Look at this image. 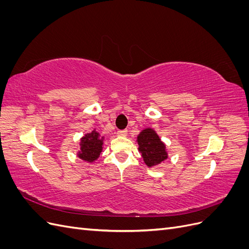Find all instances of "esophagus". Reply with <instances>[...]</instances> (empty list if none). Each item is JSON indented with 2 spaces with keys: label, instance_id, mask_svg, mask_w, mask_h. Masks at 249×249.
<instances>
[{
  "label": "esophagus",
  "instance_id": "34e87169",
  "mask_svg": "<svg viewBox=\"0 0 249 249\" xmlns=\"http://www.w3.org/2000/svg\"><path fill=\"white\" fill-rule=\"evenodd\" d=\"M117 136H120V137H125L127 135V131L126 130H119L117 131Z\"/></svg>",
  "mask_w": 249,
  "mask_h": 249
}]
</instances>
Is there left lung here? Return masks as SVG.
<instances>
[{"instance_id":"1","label":"left lung","mask_w":249,"mask_h":249,"mask_svg":"<svg viewBox=\"0 0 249 249\" xmlns=\"http://www.w3.org/2000/svg\"><path fill=\"white\" fill-rule=\"evenodd\" d=\"M139 150L147 166L152 167L167 159L164 143L152 129L143 130L137 138Z\"/></svg>"}]
</instances>
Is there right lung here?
<instances>
[{"mask_svg": "<svg viewBox=\"0 0 249 249\" xmlns=\"http://www.w3.org/2000/svg\"><path fill=\"white\" fill-rule=\"evenodd\" d=\"M103 141L100 134L95 131L86 134L81 140V152L79 158L87 162H93L99 158L103 149Z\"/></svg>", "mask_w": 249, "mask_h": 249, "instance_id": "right-lung-1", "label": "right lung"}]
</instances>
